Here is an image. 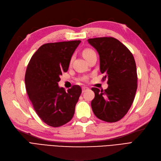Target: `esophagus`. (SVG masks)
<instances>
[{"instance_id":"obj_1","label":"esophagus","mask_w":161,"mask_h":161,"mask_svg":"<svg viewBox=\"0 0 161 161\" xmlns=\"http://www.w3.org/2000/svg\"><path fill=\"white\" fill-rule=\"evenodd\" d=\"M88 89H89L88 87H86V86H82V92H85L86 91H87Z\"/></svg>"}]
</instances>
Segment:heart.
Masks as SVG:
<instances>
[{
	"mask_svg": "<svg viewBox=\"0 0 161 161\" xmlns=\"http://www.w3.org/2000/svg\"><path fill=\"white\" fill-rule=\"evenodd\" d=\"M95 52L93 50L91 49V48H86V49H85L83 51H82V56H84V58H85V59L87 60L89 59V58L93 54H95ZM72 60V59H71ZM81 80H86V77H82L80 79Z\"/></svg>",
	"mask_w": 161,
	"mask_h": 161,
	"instance_id": "1",
	"label": "heart"
}]
</instances>
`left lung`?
<instances>
[{
    "label": "left lung",
    "instance_id": "8db88e82",
    "mask_svg": "<svg viewBox=\"0 0 161 161\" xmlns=\"http://www.w3.org/2000/svg\"><path fill=\"white\" fill-rule=\"evenodd\" d=\"M99 54L100 70L108 79L104 91L93 87L95 98L91 108L97 118L116 122L123 118L133 103L138 87L134 58L128 48L117 39L102 37L89 39Z\"/></svg>",
    "mask_w": 161,
    "mask_h": 161
}]
</instances>
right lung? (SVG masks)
<instances>
[{
  "label": "right lung",
  "instance_id": "1",
  "mask_svg": "<svg viewBox=\"0 0 161 161\" xmlns=\"http://www.w3.org/2000/svg\"><path fill=\"white\" fill-rule=\"evenodd\" d=\"M80 40L47 43L32 56L25 76V87L34 110L43 122L60 127L70 121L82 92L79 85L66 92L60 88L63 72H67Z\"/></svg>",
  "mask_w": 161,
  "mask_h": 161
}]
</instances>
